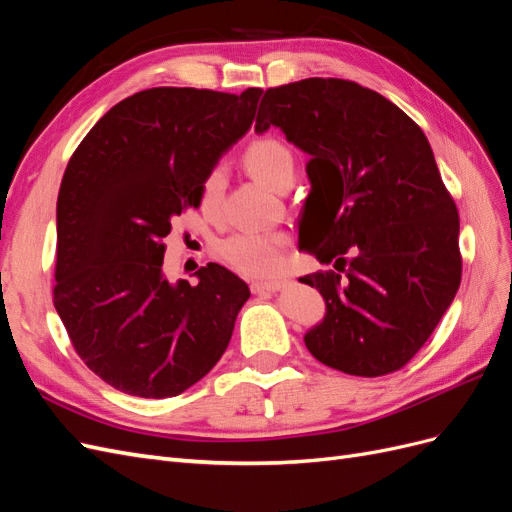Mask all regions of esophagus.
I'll list each match as a JSON object with an SVG mask.
<instances>
[{"instance_id": "esophagus-1", "label": "esophagus", "mask_w": 512, "mask_h": 512, "mask_svg": "<svg viewBox=\"0 0 512 512\" xmlns=\"http://www.w3.org/2000/svg\"><path fill=\"white\" fill-rule=\"evenodd\" d=\"M286 284L284 282H254L252 284V292L260 294V292H277L282 290Z\"/></svg>"}]
</instances>
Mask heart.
Here are the masks:
<instances>
[{
	"label": "heart",
	"mask_w": 512,
	"mask_h": 512,
	"mask_svg": "<svg viewBox=\"0 0 512 512\" xmlns=\"http://www.w3.org/2000/svg\"><path fill=\"white\" fill-rule=\"evenodd\" d=\"M243 164L271 190L280 192L294 181V153L277 138H258L243 153ZM226 177L222 168H213L200 183V209L218 215L222 207ZM218 256L232 271L247 277H275L286 269V239L280 235L241 232L218 245Z\"/></svg>",
	"instance_id": "obj_1"
}]
</instances>
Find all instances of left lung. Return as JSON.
<instances>
[{
  "label": "left lung",
  "instance_id": "1",
  "mask_svg": "<svg viewBox=\"0 0 512 512\" xmlns=\"http://www.w3.org/2000/svg\"><path fill=\"white\" fill-rule=\"evenodd\" d=\"M271 126L309 153L299 247L331 267L299 280L327 301L305 346L350 376L393 374L461 284L459 213L427 136L378 91L344 79L267 89L256 132Z\"/></svg>",
  "mask_w": 512,
  "mask_h": 512
}]
</instances>
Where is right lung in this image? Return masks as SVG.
<instances>
[{
    "label": "right lung",
    "mask_w": 512,
    "mask_h": 512,
    "mask_svg": "<svg viewBox=\"0 0 512 512\" xmlns=\"http://www.w3.org/2000/svg\"><path fill=\"white\" fill-rule=\"evenodd\" d=\"M262 89L241 96L153 87L121 100L72 153L57 196L53 303L83 363L134 397H175L224 354L250 288L209 262L162 273L170 222L250 130Z\"/></svg>",
    "instance_id": "add662e5"
}]
</instances>
